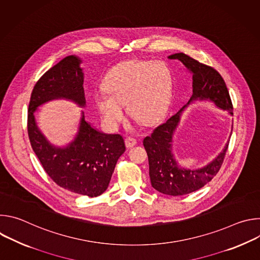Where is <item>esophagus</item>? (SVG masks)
I'll return each instance as SVG.
<instances>
[{"mask_svg":"<svg viewBox=\"0 0 260 260\" xmlns=\"http://www.w3.org/2000/svg\"><path fill=\"white\" fill-rule=\"evenodd\" d=\"M124 143H125V146L127 148H132V147H134L137 144V141L133 137H126L125 140H124Z\"/></svg>","mask_w":260,"mask_h":260,"instance_id":"esophagus-1","label":"esophagus"}]
</instances>
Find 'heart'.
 Returning a JSON list of instances; mask_svg holds the SVG:
<instances>
[{
  "label": "heart",
  "mask_w": 260,
  "mask_h": 260,
  "mask_svg": "<svg viewBox=\"0 0 260 260\" xmlns=\"http://www.w3.org/2000/svg\"><path fill=\"white\" fill-rule=\"evenodd\" d=\"M173 86L170 68L160 60L132 59L111 69L103 80L105 92L94 95L95 107L110 126L124 117L123 106L137 121L151 125L168 109Z\"/></svg>",
  "instance_id": "1"
}]
</instances>
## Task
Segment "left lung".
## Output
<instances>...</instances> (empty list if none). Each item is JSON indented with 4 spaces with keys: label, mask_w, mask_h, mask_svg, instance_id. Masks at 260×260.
<instances>
[{
    "label": "left lung",
    "mask_w": 260,
    "mask_h": 260,
    "mask_svg": "<svg viewBox=\"0 0 260 260\" xmlns=\"http://www.w3.org/2000/svg\"><path fill=\"white\" fill-rule=\"evenodd\" d=\"M169 58L179 59L192 73L193 89L187 105L194 100H209L218 108L233 114L234 107L229 89L223 78L215 69L184 53H175ZM187 105L165 123L155 127L151 136L146 137L143 141L149 161L152 187L164 194L173 197L188 194L205 186L219 172L229 148V144H226L223 151L203 169L186 170L177 166L172 154V138L179 123L181 112Z\"/></svg>",
    "instance_id": "obj_1"
}]
</instances>
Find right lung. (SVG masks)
<instances>
[{
  "instance_id": "obj_1",
  "label": "right lung",
  "mask_w": 260,
  "mask_h": 260,
  "mask_svg": "<svg viewBox=\"0 0 260 260\" xmlns=\"http://www.w3.org/2000/svg\"><path fill=\"white\" fill-rule=\"evenodd\" d=\"M80 62L76 56H67L37 81L28 104L27 134L34 152L54 183L69 191L94 198L108 188L116 162L125 151L123 138L94 129L82 115L75 140L66 148H56L37 127L34 115L40 105L53 99L85 105Z\"/></svg>"
}]
</instances>
